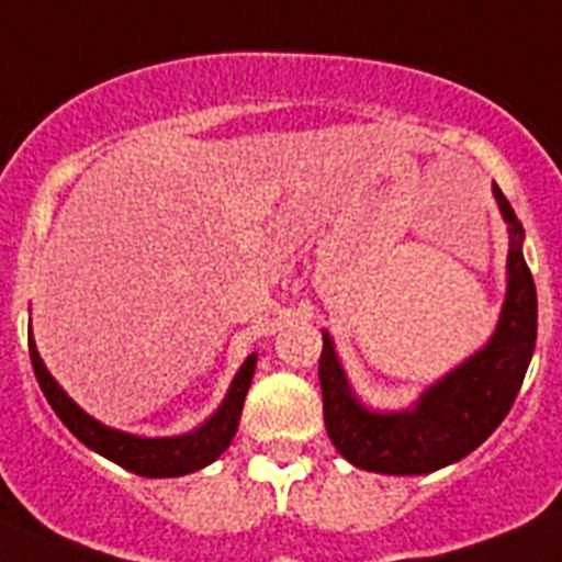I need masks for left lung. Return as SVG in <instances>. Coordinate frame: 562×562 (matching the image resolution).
<instances>
[{
    "instance_id": "left-lung-1",
    "label": "left lung",
    "mask_w": 562,
    "mask_h": 562,
    "mask_svg": "<svg viewBox=\"0 0 562 562\" xmlns=\"http://www.w3.org/2000/svg\"><path fill=\"white\" fill-rule=\"evenodd\" d=\"M506 216L508 294L492 342L428 389L412 412L371 414L348 391L346 374L323 334L319 385L323 417L337 451L376 474H428L463 460L512 412L537 342V291L522 259V225L494 186Z\"/></svg>"
}]
</instances>
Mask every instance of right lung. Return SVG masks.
Wrapping results in <instances>:
<instances>
[{"instance_id":"right-lung-1","label":"right lung","mask_w":562,"mask_h":562,"mask_svg":"<svg viewBox=\"0 0 562 562\" xmlns=\"http://www.w3.org/2000/svg\"><path fill=\"white\" fill-rule=\"evenodd\" d=\"M27 348H31V362L33 374L40 380L42 394L48 397L50 408L56 417L63 419L65 426L70 428L74 437L88 446V449L99 451L102 457L113 460L122 469L134 471L139 477H179V474H191V471L202 469V465L214 463L216 457L228 449L231 437L237 434L239 414H243L245 394L251 389L254 366H257V353H251L239 374L231 383L228 397L220 405V412L205 423L202 428L182 437H165V440H145V437H134V434H122L105 428L93 417L79 408L74 400L56 385L54 376L48 374L45 362L40 360V351L33 346V337L27 334Z\"/></svg>"}]
</instances>
